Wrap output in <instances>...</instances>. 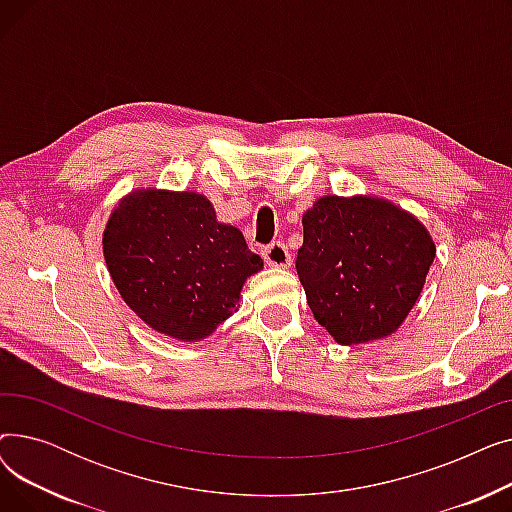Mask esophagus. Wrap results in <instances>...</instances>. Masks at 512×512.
I'll list each match as a JSON object with an SVG mask.
<instances>
[{
  "mask_svg": "<svg viewBox=\"0 0 512 512\" xmlns=\"http://www.w3.org/2000/svg\"><path fill=\"white\" fill-rule=\"evenodd\" d=\"M261 255H263L265 263L272 265V267H288L290 265V253H288L284 242H280V240L272 242V245H267L261 251Z\"/></svg>",
  "mask_w": 512,
  "mask_h": 512,
  "instance_id": "34e87169",
  "label": "esophagus"
}]
</instances>
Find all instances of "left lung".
<instances>
[{
    "mask_svg": "<svg viewBox=\"0 0 512 512\" xmlns=\"http://www.w3.org/2000/svg\"><path fill=\"white\" fill-rule=\"evenodd\" d=\"M297 274L315 319L340 344L392 334L413 309L436 247L388 201L324 197L303 215Z\"/></svg>",
    "mask_w": 512,
    "mask_h": 512,
    "instance_id": "1",
    "label": "left lung"
}]
</instances>
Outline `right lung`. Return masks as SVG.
<instances>
[{
  "label": "right lung",
  "mask_w": 512,
  "mask_h": 512,
  "mask_svg": "<svg viewBox=\"0 0 512 512\" xmlns=\"http://www.w3.org/2000/svg\"><path fill=\"white\" fill-rule=\"evenodd\" d=\"M103 255L126 305L153 330L191 342L236 307L263 261L197 193L139 191L112 213Z\"/></svg>",
  "instance_id": "add662e5"
}]
</instances>
